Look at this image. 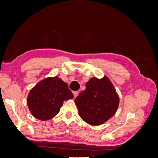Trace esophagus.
<instances>
[{"label":"esophagus","instance_id":"1","mask_svg":"<svg viewBox=\"0 0 158 158\" xmlns=\"http://www.w3.org/2000/svg\"><path fill=\"white\" fill-rule=\"evenodd\" d=\"M73 94H74V98L77 97V95H78V91H73Z\"/></svg>","mask_w":158,"mask_h":158}]
</instances>
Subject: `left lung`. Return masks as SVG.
Wrapping results in <instances>:
<instances>
[{
    "label": "left lung",
    "instance_id": "1",
    "mask_svg": "<svg viewBox=\"0 0 158 158\" xmlns=\"http://www.w3.org/2000/svg\"><path fill=\"white\" fill-rule=\"evenodd\" d=\"M79 116L89 125H100L107 121L117 111L119 97L107 76L89 80L85 89L74 101Z\"/></svg>",
    "mask_w": 158,
    "mask_h": 158
}]
</instances>
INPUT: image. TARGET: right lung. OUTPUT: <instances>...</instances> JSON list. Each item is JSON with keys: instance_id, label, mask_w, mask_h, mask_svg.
I'll list each match as a JSON object with an SVG mask.
<instances>
[{"instance_id": "1", "label": "right lung", "mask_w": 158, "mask_h": 158, "mask_svg": "<svg viewBox=\"0 0 158 158\" xmlns=\"http://www.w3.org/2000/svg\"><path fill=\"white\" fill-rule=\"evenodd\" d=\"M73 98L68 84L55 76L38 82L29 92L27 104L33 117L47 121L58 114L64 101Z\"/></svg>"}]
</instances>
